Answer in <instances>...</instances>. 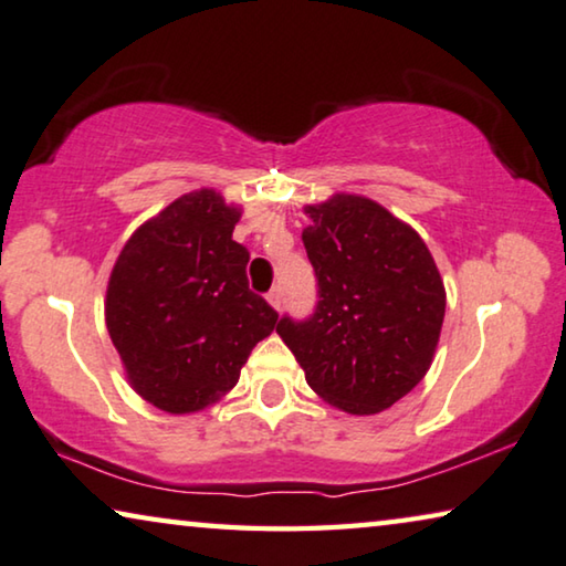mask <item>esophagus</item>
<instances>
[{
	"instance_id": "1",
	"label": "esophagus",
	"mask_w": 566,
	"mask_h": 566,
	"mask_svg": "<svg viewBox=\"0 0 566 566\" xmlns=\"http://www.w3.org/2000/svg\"><path fill=\"white\" fill-rule=\"evenodd\" d=\"M268 301H271L273 308H281V306H283V291H281V285H273L271 293H268Z\"/></svg>"
}]
</instances>
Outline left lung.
Listing matches in <instances>:
<instances>
[{"label":"left lung","instance_id":"left-lung-1","mask_svg":"<svg viewBox=\"0 0 566 566\" xmlns=\"http://www.w3.org/2000/svg\"><path fill=\"white\" fill-rule=\"evenodd\" d=\"M306 212L301 238L318 301L275 332L328 405L381 412L430 369L446 316L438 265L410 224L367 197L334 195Z\"/></svg>","mask_w":566,"mask_h":566}]
</instances>
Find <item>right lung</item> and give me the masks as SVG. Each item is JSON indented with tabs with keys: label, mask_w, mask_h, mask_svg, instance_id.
Listing matches in <instances>:
<instances>
[{
	"label": "right lung",
	"mask_w": 566,
	"mask_h": 566,
	"mask_svg": "<svg viewBox=\"0 0 566 566\" xmlns=\"http://www.w3.org/2000/svg\"><path fill=\"white\" fill-rule=\"evenodd\" d=\"M240 210L212 189L142 224L113 265L106 326L138 395L164 412H197L228 392L277 311L250 291Z\"/></svg>",
	"instance_id": "1"
}]
</instances>
